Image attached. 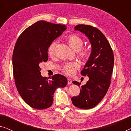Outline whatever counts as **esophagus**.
<instances>
[{"label":"esophagus","mask_w":131,"mask_h":131,"mask_svg":"<svg viewBox=\"0 0 131 131\" xmlns=\"http://www.w3.org/2000/svg\"><path fill=\"white\" fill-rule=\"evenodd\" d=\"M67 82H68V84H69V85H71V84L72 83V80H71V79L68 78L67 79Z\"/></svg>","instance_id":"34e87169"}]
</instances>
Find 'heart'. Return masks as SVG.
I'll return each mask as SVG.
<instances>
[{
    "label": "heart",
    "mask_w": 131,
    "mask_h": 131,
    "mask_svg": "<svg viewBox=\"0 0 131 131\" xmlns=\"http://www.w3.org/2000/svg\"><path fill=\"white\" fill-rule=\"evenodd\" d=\"M67 42L73 49L78 51L81 48L83 45V40L82 37L76 35H70L67 38ZM56 45L55 42H52L50 44L48 49V53L49 57H53L55 54V48ZM79 55L83 59H88L90 55V51L86 48H83L80 50ZM80 64L78 61L69 62L66 63L62 68V71L64 74L71 76L79 69Z\"/></svg>",
    "instance_id": "heart-1"
}]
</instances>
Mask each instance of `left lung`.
Instances as JSON below:
<instances>
[{
  "label": "left lung",
  "instance_id": "8db88e82",
  "mask_svg": "<svg viewBox=\"0 0 131 131\" xmlns=\"http://www.w3.org/2000/svg\"><path fill=\"white\" fill-rule=\"evenodd\" d=\"M88 37L92 52L81 74L88 76L89 80L80 88V94L71 98L74 106L82 109L95 107L106 95L111 83L113 70L114 54L112 48L103 33L89 25L79 24L75 27ZM79 86L81 83L73 81Z\"/></svg>",
  "mask_w": 131,
  "mask_h": 131
}]
</instances>
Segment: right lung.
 <instances>
[{"label":"right lung","instance_id":"add662e5","mask_svg":"<svg viewBox=\"0 0 131 131\" xmlns=\"http://www.w3.org/2000/svg\"><path fill=\"white\" fill-rule=\"evenodd\" d=\"M66 29L64 25L39 21L27 28L16 42L12 55L15 85L21 98L32 108H49L56 89L67 85V78L61 74L53 75L50 80L42 77L39 67L48 60L50 44Z\"/></svg>","mask_w":131,"mask_h":131}]
</instances>
